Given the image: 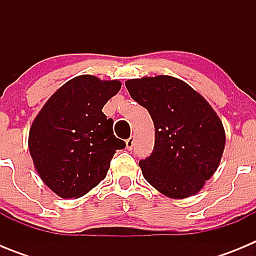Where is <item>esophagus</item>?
I'll return each instance as SVG.
<instances>
[{"mask_svg":"<svg viewBox=\"0 0 256 256\" xmlns=\"http://www.w3.org/2000/svg\"><path fill=\"white\" fill-rule=\"evenodd\" d=\"M133 144H134V138L133 137H130V138L126 141V150H132L133 148Z\"/></svg>","mask_w":256,"mask_h":256,"instance_id":"esophagus-1","label":"esophagus"}]
</instances>
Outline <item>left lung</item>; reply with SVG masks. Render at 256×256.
Returning a JSON list of instances; mask_svg holds the SVG:
<instances>
[{
    "label": "left lung",
    "instance_id": "8db88e82",
    "mask_svg": "<svg viewBox=\"0 0 256 256\" xmlns=\"http://www.w3.org/2000/svg\"><path fill=\"white\" fill-rule=\"evenodd\" d=\"M126 87L146 108L155 126V146L140 162L144 178L170 198H187L202 190L219 166L226 146L220 118L182 79L172 76L130 79Z\"/></svg>",
    "mask_w": 256,
    "mask_h": 256
}]
</instances>
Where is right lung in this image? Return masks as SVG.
<instances>
[{
    "mask_svg": "<svg viewBox=\"0 0 256 256\" xmlns=\"http://www.w3.org/2000/svg\"><path fill=\"white\" fill-rule=\"evenodd\" d=\"M118 79L83 74L68 80L50 97L29 130L28 148L44 183L62 198H78L108 174L118 148L112 119L102 108L119 92Z\"/></svg>",
    "mask_w": 256,
    "mask_h": 256,
    "instance_id": "add662e5",
    "label": "right lung"
}]
</instances>
